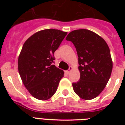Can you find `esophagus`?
<instances>
[{"instance_id": "1", "label": "esophagus", "mask_w": 125, "mask_h": 125, "mask_svg": "<svg viewBox=\"0 0 125 125\" xmlns=\"http://www.w3.org/2000/svg\"><path fill=\"white\" fill-rule=\"evenodd\" d=\"M73 69V67H69V69L67 71H65V73H66L67 74H69V73L71 72V71Z\"/></svg>"}]
</instances>
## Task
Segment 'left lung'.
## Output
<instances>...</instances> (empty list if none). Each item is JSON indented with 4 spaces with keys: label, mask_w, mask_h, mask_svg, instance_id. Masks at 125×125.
Segmentation results:
<instances>
[{
    "label": "left lung",
    "mask_w": 125,
    "mask_h": 125,
    "mask_svg": "<svg viewBox=\"0 0 125 125\" xmlns=\"http://www.w3.org/2000/svg\"><path fill=\"white\" fill-rule=\"evenodd\" d=\"M65 40L74 45L80 65V80L72 84L74 91L85 100L94 99L104 89L112 73L108 46L101 36L86 29L72 31Z\"/></svg>",
    "instance_id": "1"
}]
</instances>
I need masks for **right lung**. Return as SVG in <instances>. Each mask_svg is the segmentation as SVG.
Here are the masks:
<instances>
[{
  "label": "right lung",
  "instance_id": "add662e5",
  "mask_svg": "<svg viewBox=\"0 0 125 125\" xmlns=\"http://www.w3.org/2000/svg\"><path fill=\"white\" fill-rule=\"evenodd\" d=\"M67 32L46 29L24 42L18 59V70L24 86L36 99L45 101L56 91L64 73L53 63L54 53Z\"/></svg>",
  "mask_w": 125,
  "mask_h": 125
}]
</instances>
